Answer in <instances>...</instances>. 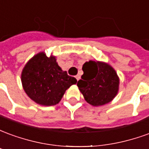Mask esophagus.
Returning a JSON list of instances; mask_svg holds the SVG:
<instances>
[{
  "label": "esophagus",
  "mask_w": 149,
  "mask_h": 149,
  "mask_svg": "<svg viewBox=\"0 0 149 149\" xmlns=\"http://www.w3.org/2000/svg\"><path fill=\"white\" fill-rule=\"evenodd\" d=\"M76 78H77V81H79V80L81 79V76H80V75H77V76H76Z\"/></svg>",
  "instance_id": "1"
}]
</instances>
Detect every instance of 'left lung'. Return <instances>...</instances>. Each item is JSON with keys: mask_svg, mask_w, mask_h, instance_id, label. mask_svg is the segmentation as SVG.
I'll use <instances>...</instances> for the list:
<instances>
[{"mask_svg": "<svg viewBox=\"0 0 149 149\" xmlns=\"http://www.w3.org/2000/svg\"><path fill=\"white\" fill-rule=\"evenodd\" d=\"M82 70L84 74L78 81L77 86L88 103L100 106L114 99L118 93L120 80L111 65L89 61L83 65Z\"/></svg>", "mask_w": 149, "mask_h": 149, "instance_id": "1", "label": "left lung"}]
</instances>
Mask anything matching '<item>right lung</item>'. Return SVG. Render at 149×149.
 Segmentation results:
<instances>
[{"label":"right lung","instance_id":"obj_1","mask_svg":"<svg viewBox=\"0 0 149 149\" xmlns=\"http://www.w3.org/2000/svg\"><path fill=\"white\" fill-rule=\"evenodd\" d=\"M77 82L62 70L55 56L48 57L44 52L31 58L21 72L24 92L34 102L45 106L58 104L65 91Z\"/></svg>","mask_w":149,"mask_h":149}]
</instances>
